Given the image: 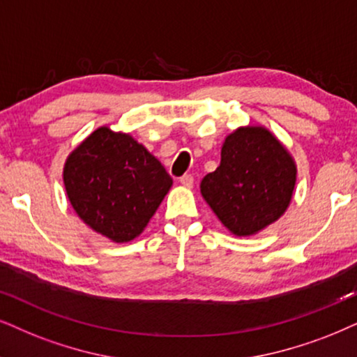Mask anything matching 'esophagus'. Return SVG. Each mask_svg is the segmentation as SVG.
Wrapping results in <instances>:
<instances>
[{"label":"esophagus","mask_w":357,"mask_h":357,"mask_svg":"<svg viewBox=\"0 0 357 357\" xmlns=\"http://www.w3.org/2000/svg\"><path fill=\"white\" fill-rule=\"evenodd\" d=\"M179 183H181L184 188H192V184H194L192 174H184V176H181V178H179Z\"/></svg>","instance_id":"34e87169"}]
</instances>
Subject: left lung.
<instances>
[{"instance_id": "8db88e82", "label": "left lung", "mask_w": 357, "mask_h": 357, "mask_svg": "<svg viewBox=\"0 0 357 357\" xmlns=\"http://www.w3.org/2000/svg\"><path fill=\"white\" fill-rule=\"evenodd\" d=\"M295 183L287 148L264 126H242L225 138L220 165L204 176L201 192L229 231L247 237L280 219Z\"/></svg>"}]
</instances>
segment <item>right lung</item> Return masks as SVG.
Instances as JSON below:
<instances>
[{"mask_svg":"<svg viewBox=\"0 0 357 357\" xmlns=\"http://www.w3.org/2000/svg\"><path fill=\"white\" fill-rule=\"evenodd\" d=\"M171 184L165 166L145 146L107 126L90 133L64 166L67 197L79 218L119 243L143 232Z\"/></svg>","mask_w":357,"mask_h":357,"instance_id":"1","label":"right lung"}]
</instances>
